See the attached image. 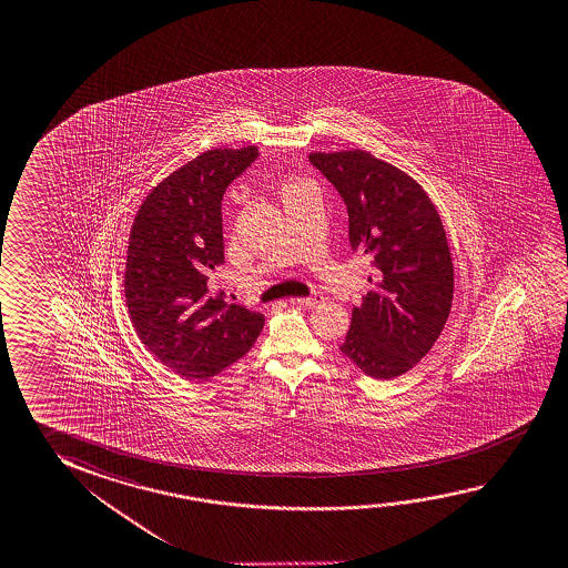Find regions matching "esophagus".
<instances>
[{"label": "esophagus", "mask_w": 568, "mask_h": 568, "mask_svg": "<svg viewBox=\"0 0 568 568\" xmlns=\"http://www.w3.org/2000/svg\"><path fill=\"white\" fill-rule=\"evenodd\" d=\"M325 295H321V293H315V295H311V297L305 298H293L291 303H295V305H303V307H316V305H321V303H325Z\"/></svg>", "instance_id": "obj_1"}]
</instances>
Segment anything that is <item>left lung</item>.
I'll return each mask as SVG.
<instances>
[{
    "mask_svg": "<svg viewBox=\"0 0 568 568\" xmlns=\"http://www.w3.org/2000/svg\"><path fill=\"white\" fill-rule=\"evenodd\" d=\"M308 162L348 212L353 252L371 255L373 288L341 344L364 374L390 381L434 346L454 298V265L436 207L416 180L364 150L313 152Z\"/></svg>",
    "mask_w": 568,
    "mask_h": 568,
    "instance_id": "left-lung-1",
    "label": "left lung"
}]
</instances>
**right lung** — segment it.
Listing matches in <instances>:
<instances>
[{"label":"right lung","instance_id":"add662e5","mask_svg":"<svg viewBox=\"0 0 568 568\" xmlns=\"http://www.w3.org/2000/svg\"><path fill=\"white\" fill-rule=\"evenodd\" d=\"M255 146L207 150L150 192L132 224L124 297L136 335L170 371L207 381L250 353L265 318L207 288L224 263L222 200Z\"/></svg>","mask_w":568,"mask_h":568}]
</instances>
